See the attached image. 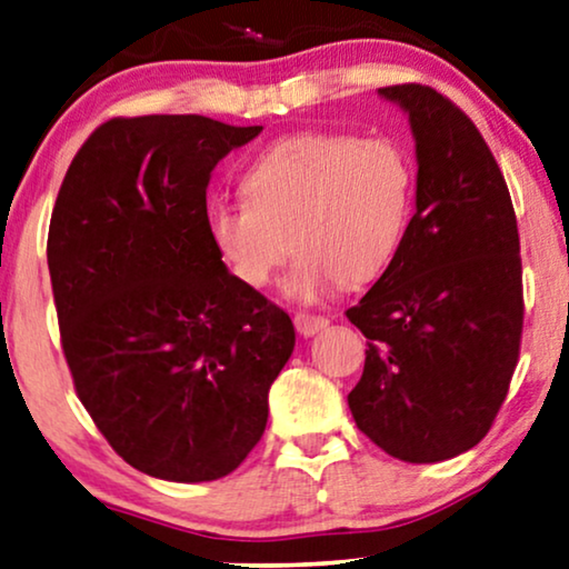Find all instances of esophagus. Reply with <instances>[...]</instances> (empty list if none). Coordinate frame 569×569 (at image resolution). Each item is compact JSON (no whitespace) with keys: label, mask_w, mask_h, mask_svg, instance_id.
I'll return each instance as SVG.
<instances>
[{"label":"esophagus","mask_w":569,"mask_h":569,"mask_svg":"<svg viewBox=\"0 0 569 569\" xmlns=\"http://www.w3.org/2000/svg\"><path fill=\"white\" fill-rule=\"evenodd\" d=\"M293 325H296V332L303 335V337H313L319 335L321 329H327L329 321L325 317H313V313H296L293 317Z\"/></svg>","instance_id":"obj_1"}]
</instances>
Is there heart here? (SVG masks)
I'll return each instance as SVG.
<instances>
[{
    "instance_id": "obj_1",
    "label": "heart",
    "mask_w": 569,
    "mask_h": 569,
    "mask_svg": "<svg viewBox=\"0 0 569 569\" xmlns=\"http://www.w3.org/2000/svg\"><path fill=\"white\" fill-rule=\"evenodd\" d=\"M244 201L207 211L211 248L242 286L260 288L299 252L286 299L313 303L342 281L360 286L391 266L411 217L413 168L396 140L309 132L278 140L248 166Z\"/></svg>"
}]
</instances>
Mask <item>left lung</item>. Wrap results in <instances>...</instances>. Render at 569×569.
<instances>
[{"instance_id":"8db88e82","label":"left lung","mask_w":569,"mask_h":569,"mask_svg":"<svg viewBox=\"0 0 569 569\" xmlns=\"http://www.w3.org/2000/svg\"><path fill=\"white\" fill-rule=\"evenodd\" d=\"M409 117L417 211L347 319L366 335L352 419L403 462H442L488 435L519 360V230L501 168L468 117L419 83L378 89Z\"/></svg>"}]
</instances>
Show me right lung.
Instances as JSON below:
<instances>
[{"instance_id":"add662e5","label":"right lung","mask_w":569,"mask_h":569,"mask_svg":"<svg viewBox=\"0 0 569 569\" xmlns=\"http://www.w3.org/2000/svg\"><path fill=\"white\" fill-rule=\"evenodd\" d=\"M262 127L109 120L58 191L48 270L76 393L114 452L171 482L230 475L260 442L291 317L211 248L207 186Z\"/></svg>"}]
</instances>
